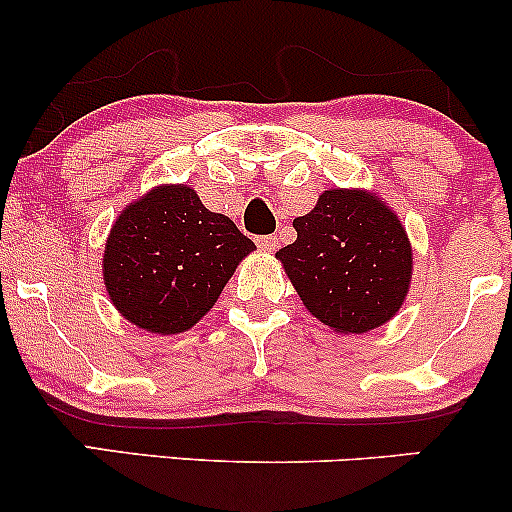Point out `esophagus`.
I'll use <instances>...</instances> for the list:
<instances>
[{"mask_svg": "<svg viewBox=\"0 0 512 512\" xmlns=\"http://www.w3.org/2000/svg\"><path fill=\"white\" fill-rule=\"evenodd\" d=\"M257 245H260V250H264V252H274L276 248H279V238H276V236H260V238H257Z\"/></svg>", "mask_w": 512, "mask_h": 512, "instance_id": "1", "label": "esophagus"}]
</instances>
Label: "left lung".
<instances>
[{"label": "left lung", "instance_id": "obj_1", "mask_svg": "<svg viewBox=\"0 0 512 512\" xmlns=\"http://www.w3.org/2000/svg\"><path fill=\"white\" fill-rule=\"evenodd\" d=\"M276 252L308 313L334 332L363 334L397 315L411 281V243L397 214L366 190H325L293 219Z\"/></svg>", "mask_w": 512, "mask_h": 512}]
</instances>
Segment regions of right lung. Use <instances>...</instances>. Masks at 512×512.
<instances>
[{
  "mask_svg": "<svg viewBox=\"0 0 512 512\" xmlns=\"http://www.w3.org/2000/svg\"><path fill=\"white\" fill-rule=\"evenodd\" d=\"M255 243L187 185H161L110 228L103 281L125 320L151 334L197 325Z\"/></svg>",
  "mask_w": 512,
  "mask_h": 512,
  "instance_id": "add662e5",
  "label": "right lung"
}]
</instances>
